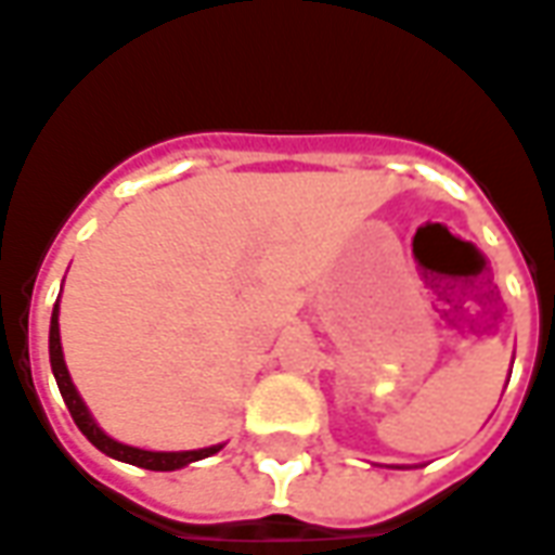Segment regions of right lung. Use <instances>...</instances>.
<instances>
[{
  "label": "right lung",
  "instance_id": "right-lung-1",
  "mask_svg": "<svg viewBox=\"0 0 555 555\" xmlns=\"http://www.w3.org/2000/svg\"><path fill=\"white\" fill-rule=\"evenodd\" d=\"M50 363H52V375L59 382V390L64 396V405L70 411L73 423L79 426L85 438L91 440L100 452H106L112 459L127 461V464H135V467H144V470H180L185 464L192 461L209 459L216 455L221 447H206V449H189V452H150V449L139 447H127V443H117L115 438H108L103 428L96 426L91 411L85 408L82 396L76 393V387L70 382V372H67V363H64V351H62V334H59V305L52 307V322H50Z\"/></svg>",
  "mask_w": 555,
  "mask_h": 555
}]
</instances>
